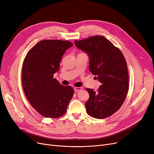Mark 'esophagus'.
I'll return each mask as SVG.
<instances>
[{
  "label": "esophagus",
  "mask_w": 154,
  "mask_h": 154,
  "mask_svg": "<svg viewBox=\"0 0 154 154\" xmlns=\"http://www.w3.org/2000/svg\"><path fill=\"white\" fill-rule=\"evenodd\" d=\"M74 90L75 92H79V91H80L82 90V88L81 87H74Z\"/></svg>",
  "instance_id": "34e87169"
}]
</instances>
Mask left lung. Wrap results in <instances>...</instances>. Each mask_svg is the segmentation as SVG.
Returning a JSON list of instances; mask_svg holds the SVG:
<instances>
[{
    "label": "left lung",
    "instance_id": "1",
    "mask_svg": "<svg viewBox=\"0 0 154 154\" xmlns=\"http://www.w3.org/2000/svg\"><path fill=\"white\" fill-rule=\"evenodd\" d=\"M74 43L88 55L89 70L101 83L97 92L86 88L89 94L85 102L87 114L96 119L108 117L120 109L126 98L128 90L126 60L119 48L103 36L95 35Z\"/></svg>",
    "mask_w": 154,
    "mask_h": 154
}]
</instances>
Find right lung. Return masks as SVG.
Wrapping results in <instances>:
<instances>
[{
  "label": "right lung",
  "mask_w": 154,
  "mask_h": 154,
  "mask_svg": "<svg viewBox=\"0 0 154 154\" xmlns=\"http://www.w3.org/2000/svg\"><path fill=\"white\" fill-rule=\"evenodd\" d=\"M72 46L69 41L43 40L29 51L23 60V91L31 106L45 117L64 115L74 95L70 86L61 85L53 75L59 70L63 55Z\"/></svg>",
  "instance_id": "right-lung-1"
}]
</instances>
